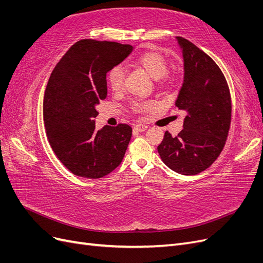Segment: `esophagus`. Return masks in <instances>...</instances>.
<instances>
[{"label": "esophagus", "mask_w": 263, "mask_h": 263, "mask_svg": "<svg viewBox=\"0 0 263 263\" xmlns=\"http://www.w3.org/2000/svg\"><path fill=\"white\" fill-rule=\"evenodd\" d=\"M148 128V126L147 125H145V124H141V123H138V124H136L135 125V127H134V130L135 132H145L146 129Z\"/></svg>", "instance_id": "obj_1"}]
</instances>
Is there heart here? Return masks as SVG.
I'll use <instances>...</instances> for the list:
<instances>
[{
    "label": "heart",
    "instance_id": "1",
    "mask_svg": "<svg viewBox=\"0 0 263 263\" xmlns=\"http://www.w3.org/2000/svg\"><path fill=\"white\" fill-rule=\"evenodd\" d=\"M134 65L155 79L157 89L164 90L174 82V76L168 71V60L164 55L155 50L145 51L138 54L134 60ZM107 84L114 93H121L125 84V70L122 66H115L107 72ZM154 106L149 101H133L130 108L136 113L145 112Z\"/></svg>",
    "mask_w": 263,
    "mask_h": 263
}]
</instances>
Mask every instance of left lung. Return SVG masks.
Wrapping results in <instances>:
<instances>
[{"label": "left lung", "mask_w": 263, "mask_h": 263, "mask_svg": "<svg viewBox=\"0 0 263 263\" xmlns=\"http://www.w3.org/2000/svg\"><path fill=\"white\" fill-rule=\"evenodd\" d=\"M184 58V83L176 106L185 113L183 129L166 130L158 146L162 161L183 176H195L215 162L232 124V98L224 73L209 54L178 37Z\"/></svg>", "instance_id": "obj_1"}]
</instances>
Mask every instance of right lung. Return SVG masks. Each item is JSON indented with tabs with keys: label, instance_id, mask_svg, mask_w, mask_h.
Instances as JSON below:
<instances>
[{
	"label": "right lung",
	"instance_id": "1",
	"mask_svg": "<svg viewBox=\"0 0 263 263\" xmlns=\"http://www.w3.org/2000/svg\"><path fill=\"white\" fill-rule=\"evenodd\" d=\"M133 50L130 45L81 39L50 74L44 123L55 156L78 177L100 179L123 161L133 129L127 124L95 130V106L107 95L106 73Z\"/></svg>",
	"mask_w": 263,
	"mask_h": 263
}]
</instances>
